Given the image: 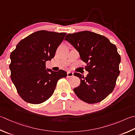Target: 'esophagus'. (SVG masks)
I'll use <instances>...</instances> for the list:
<instances>
[{
	"label": "esophagus",
	"mask_w": 135,
	"mask_h": 135,
	"mask_svg": "<svg viewBox=\"0 0 135 135\" xmlns=\"http://www.w3.org/2000/svg\"><path fill=\"white\" fill-rule=\"evenodd\" d=\"M74 76V74L73 73H71V72H68L67 73V77L70 78V77H73Z\"/></svg>",
	"instance_id": "1"
}]
</instances>
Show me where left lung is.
<instances>
[{
    "instance_id": "obj_1",
    "label": "left lung",
    "mask_w": 135,
    "mask_h": 135,
    "mask_svg": "<svg viewBox=\"0 0 135 135\" xmlns=\"http://www.w3.org/2000/svg\"><path fill=\"white\" fill-rule=\"evenodd\" d=\"M65 40L79 52L89 73L86 77L74 74L81 80L80 86L74 89L76 95L88 104L102 101L113 91L120 74V56L117 47L106 37L89 31L68 34Z\"/></svg>"
}]
</instances>
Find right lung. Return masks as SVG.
Instances as JSON below:
<instances>
[{"mask_svg": "<svg viewBox=\"0 0 135 135\" xmlns=\"http://www.w3.org/2000/svg\"><path fill=\"white\" fill-rule=\"evenodd\" d=\"M66 34L36 31L22 39L11 52L10 77L25 101L32 104L46 101L53 94L58 81L67 76V73L61 70H46V61L54 58Z\"/></svg>", "mask_w": 135, "mask_h": 135, "instance_id": "obj_1", "label": "right lung"}]
</instances>
